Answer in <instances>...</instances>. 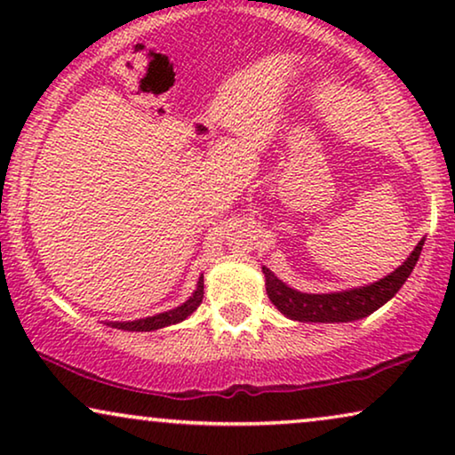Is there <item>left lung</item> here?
Segmentation results:
<instances>
[{"instance_id": "obj_1", "label": "left lung", "mask_w": 455, "mask_h": 455, "mask_svg": "<svg viewBox=\"0 0 455 455\" xmlns=\"http://www.w3.org/2000/svg\"><path fill=\"white\" fill-rule=\"evenodd\" d=\"M422 244L419 242L406 263L391 273V275L379 279V282L364 285V288L335 291V294H302L285 285L282 279H277L273 273L263 267L267 279V294L269 300L275 304L277 310H282L285 316L294 321H308V323H347L363 319L381 308L385 302L391 300L416 267V260L420 257Z\"/></svg>"}]
</instances>
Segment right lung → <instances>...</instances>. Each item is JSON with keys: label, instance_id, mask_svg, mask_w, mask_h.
<instances>
[{"label": "right lung", "instance_id": "add662e5", "mask_svg": "<svg viewBox=\"0 0 455 455\" xmlns=\"http://www.w3.org/2000/svg\"><path fill=\"white\" fill-rule=\"evenodd\" d=\"M203 294H204V285H203V277H201V279H198L196 291L190 296V300H186L182 304V307L167 310V313H161V315H155V316H147V319L128 321V323H109V325L116 327V329H124V331H155V329H161V327H167V325H176V323L184 321L186 316H190L198 307H201Z\"/></svg>", "mask_w": 455, "mask_h": 455}]
</instances>
